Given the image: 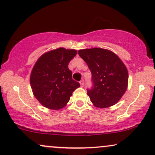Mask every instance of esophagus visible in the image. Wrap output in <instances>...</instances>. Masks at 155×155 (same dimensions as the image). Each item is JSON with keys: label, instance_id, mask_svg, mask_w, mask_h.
Segmentation results:
<instances>
[{"label": "esophagus", "instance_id": "1", "mask_svg": "<svg viewBox=\"0 0 155 155\" xmlns=\"http://www.w3.org/2000/svg\"><path fill=\"white\" fill-rule=\"evenodd\" d=\"M80 86H81V87H83V85H84V80H80Z\"/></svg>", "mask_w": 155, "mask_h": 155}]
</instances>
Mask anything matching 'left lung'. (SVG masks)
Masks as SVG:
<instances>
[{"instance_id":"left-lung-1","label":"left lung","mask_w":155,"mask_h":155,"mask_svg":"<svg viewBox=\"0 0 155 155\" xmlns=\"http://www.w3.org/2000/svg\"><path fill=\"white\" fill-rule=\"evenodd\" d=\"M92 73L94 87L87 90L93 105L107 108L117 103L128 86V70L113 52L101 48L78 51Z\"/></svg>"}]
</instances>
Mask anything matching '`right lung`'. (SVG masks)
I'll use <instances>...</instances> for the list:
<instances>
[{"mask_svg":"<svg viewBox=\"0 0 155 155\" xmlns=\"http://www.w3.org/2000/svg\"><path fill=\"white\" fill-rule=\"evenodd\" d=\"M74 49L58 48L43 53L32 69L30 83L33 95L43 107L53 110L67 105L73 91L80 87L72 79L68 63L77 55Z\"/></svg>","mask_w":155,"mask_h":155,"instance_id":"add662e5","label":"right lung"}]
</instances>
